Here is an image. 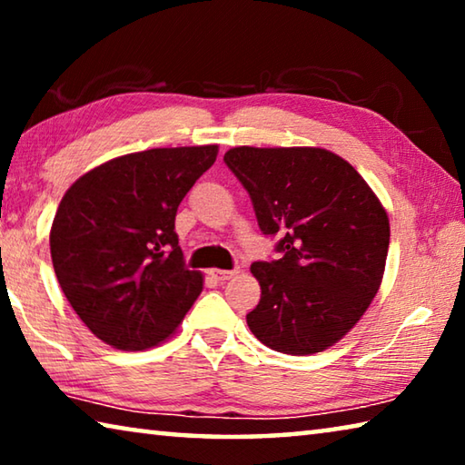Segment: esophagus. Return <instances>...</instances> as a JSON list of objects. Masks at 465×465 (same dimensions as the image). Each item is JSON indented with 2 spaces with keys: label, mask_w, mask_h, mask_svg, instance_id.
<instances>
[{
  "label": "esophagus",
  "mask_w": 465,
  "mask_h": 465,
  "mask_svg": "<svg viewBox=\"0 0 465 465\" xmlns=\"http://www.w3.org/2000/svg\"><path fill=\"white\" fill-rule=\"evenodd\" d=\"M211 274H213V277L217 279V281H230L233 274H235V271H223V269H213L211 271Z\"/></svg>",
  "instance_id": "1"
}]
</instances>
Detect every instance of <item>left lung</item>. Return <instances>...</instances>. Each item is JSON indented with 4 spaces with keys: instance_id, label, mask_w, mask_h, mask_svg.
<instances>
[{
    "instance_id": "obj_1",
    "label": "left lung",
    "mask_w": 465,
    "mask_h": 465,
    "mask_svg": "<svg viewBox=\"0 0 465 465\" xmlns=\"http://www.w3.org/2000/svg\"><path fill=\"white\" fill-rule=\"evenodd\" d=\"M279 261L254 262L246 322L285 355H313L357 324L381 285L390 219L359 172L322 147H233L223 155Z\"/></svg>"
}]
</instances>
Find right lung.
Segmentation results:
<instances>
[{
  "instance_id": "1",
  "label": "right lung",
  "mask_w": 465,
  "mask_h": 465,
  "mask_svg": "<svg viewBox=\"0 0 465 465\" xmlns=\"http://www.w3.org/2000/svg\"><path fill=\"white\" fill-rule=\"evenodd\" d=\"M219 147H157L114 157L67 188L51 227L57 281L85 326L121 351L174 334L203 291L174 232L186 193Z\"/></svg>"
}]
</instances>
